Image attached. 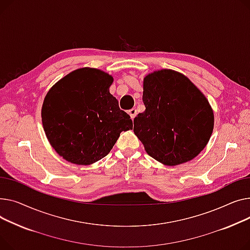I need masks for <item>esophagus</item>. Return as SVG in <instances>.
I'll return each mask as SVG.
<instances>
[{"label": "esophagus", "mask_w": 250, "mask_h": 250, "mask_svg": "<svg viewBox=\"0 0 250 250\" xmlns=\"http://www.w3.org/2000/svg\"><path fill=\"white\" fill-rule=\"evenodd\" d=\"M129 115H130V117H131V119L133 120L135 117H136V114H137V111H136V109H131V110H129Z\"/></svg>", "instance_id": "1"}]
</instances>
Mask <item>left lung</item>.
Here are the masks:
<instances>
[{
  "mask_svg": "<svg viewBox=\"0 0 250 250\" xmlns=\"http://www.w3.org/2000/svg\"><path fill=\"white\" fill-rule=\"evenodd\" d=\"M145 111L134 118L133 131L145 151L166 166L182 165L207 145L214 113L198 87L182 73L161 69L143 81Z\"/></svg>",
  "mask_w": 250,
  "mask_h": 250,
  "instance_id": "left-lung-1",
  "label": "left lung"
}]
</instances>
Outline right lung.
<instances>
[{
    "label": "right lung",
    "mask_w": 250,
    "mask_h": 250,
    "mask_svg": "<svg viewBox=\"0 0 250 250\" xmlns=\"http://www.w3.org/2000/svg\"><path fill=\"white\" fill-rule=\"evenodd\" d=\"M113 78L96 68L71 71L44 99L41 117L55 151L71 164L86 166L105 157L122 131L133 128L130 116L110 94Z\"/></svg>",
    "instance_id": "1"
}]
</instances>
